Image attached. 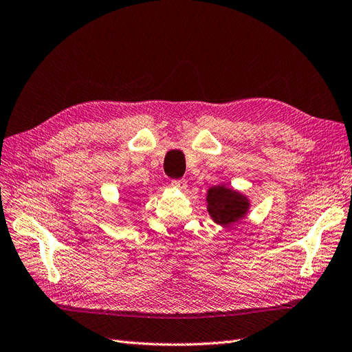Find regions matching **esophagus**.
<instances>
[{
	"instance_id": "obj_1",
	"label": "esophagus",
	"mask_w": 352,
	"mask_h": 352,
	"mask_svg": "<svg viewBox=\"0 0 352 352\" xmlns=\"http://www.w3.org/2000/svg\"><path fill=\"white\" fill-rule=\"evenodd\" d=\"M170 184H172V186H173V188L180 189V190L185 189V188L188 186V184H186V180H185V179H173L172 182H170Z\"/></svg>"
}]
</instances>
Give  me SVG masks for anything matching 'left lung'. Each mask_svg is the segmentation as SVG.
<instances>
[{
    "label": "left lung",
    "instance_id": "obj_1",
    "mask_svg": "<svg viewBox=\"0 0 352 352\" xmlns=\"http://www.w3.org/2000/svg\"><path fill=\"white\" fill-rule=\"evenodd\" d=\"M207 202V210L211 219L217 225L223 226H230L232 223H236L245 216L250 207L247 198L226 186L210 188Z\"/></svg>",
    "mask_w": 352,
    "mask_h": 352
}]
</instances>
